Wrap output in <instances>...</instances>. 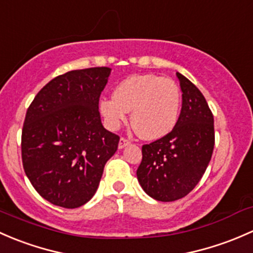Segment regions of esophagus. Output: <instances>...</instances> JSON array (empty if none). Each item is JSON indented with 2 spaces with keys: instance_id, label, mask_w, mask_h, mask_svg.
Here are the masks:
<instances>
[{
  "instance_id": "1",
  "label": "esophagus",
  "mask_w": 253,
  "mask_h": 253,
  "mask_svg": "<svg viewBox=\"0 0 253 253\" xmlns=\"http://www.w3.org/2000/svg\"><path fill=\"white\" fill-rule=\"evenodd\" d=\"M127 145H130V141L127 139H126V137H122V139L119 140V144H118L119 148H124Z\"/></svg>"
}]
</instances>
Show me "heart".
<instances>
[{
    "instance_id": "heart-1",
    "label": "heart",
    "mask_w": 253,
    "mask_h": 253,
    "mask_svg": "<svg viewBox=\"0 0 253 253\" xmlns=\"http://www.w3.org/2000/svg\"><path fill=\"white\" fill-rule=\"evenodd\" d=\"M181 95L178 85L155 74L131 75L122 80L113 96L100 101V109L109 129H117L131 111V126L145 140L166 136L178 123Z\"/></svg>"
}]
</instances>
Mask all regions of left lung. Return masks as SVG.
I'll return each mask as SVG.
<instances>
[{"mask_svg":"<svg viewBox=\"0 0 253 253\" xmlns=\"http://www.w3.org/2000/svg\"><path fill=\"white\" fill-rule=\"evenodd\" d=\"M183 106L169 134L142 146L137 180L148 196L170 202L183 199L201 180L214 147V121L207 101L187 78L176 73Z\"/></svg>","mask_w":253,"mask_h":253,"instance_id":"8db88e82","label":"left lung"}]
</instances>
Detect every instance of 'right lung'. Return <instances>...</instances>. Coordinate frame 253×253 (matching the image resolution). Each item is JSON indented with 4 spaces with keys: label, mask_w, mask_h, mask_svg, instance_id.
<instances>
[{
    "label": "right lung",
    "mask_w": 253,
    "mask_h": 253,
    "mask_svg": "<svg viewBox=\"0 0 253 253\" xmlns=\"http://www.w3.org/2000/svg\"><path fill=\"white\" fill-rule=\"evenodd\" d=\"M111 68L70 70L35 96L22 131V161L34 189L51 204L78 208L92 199L119 136L101 123L98 101Z\"/></svg>",
    "instance_id": "right-lung-1"
}]
</instances>
